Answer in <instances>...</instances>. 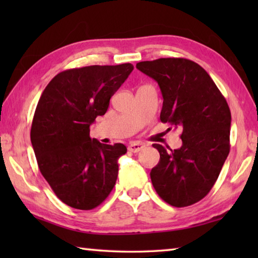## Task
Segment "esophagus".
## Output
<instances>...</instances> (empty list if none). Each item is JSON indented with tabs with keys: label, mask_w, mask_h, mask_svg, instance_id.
Here are the masks:
<instances>
[{
	"label": "esophagus",
	"mask_w": 258,
	"mask_h": 258,
	"mask_svg": "<svg viewBox=\"0 0 258 258\" xmlns=\"http://www.w3.org/2000/svg\"><path fill=\"white\" fill-rule=\"evenodd\" d=\"M146 146L143 145V143H141V142H132L128 146V150L132 151V152H139V151H141Z\"/></svg>",
	"instance_id": "34e87169"
}]
</instances>
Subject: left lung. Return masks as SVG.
<instances>
[{
    "instance_id": "obj_1",
    "label": "left lung",
    "mask_w": 258,
    "mask_h": 258,
    "mask_svg": "<svg viewBox=\"0 0 258 258\" xmlns=\"http://www.w3.org/2000/svg\"><path fill=\"white\" fill-rule=\"evenodd\" d=\"M158 83L163 94L160 120L182 128V147L152 145L160 159L150 172L159 197L174 207L202 200L215 184L230 151L231 112L207 72L183 58L137 63Z\"/></svg>"
}]
</instances>
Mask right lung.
Returning <instances> with one entry per match:
<instances>
[{"mask_svg":"<svg viewBox=\"0 0 258 258\" xmlns=\"http://www.w3.org/2000/svg\"><path fill=\"white\" fill-rule=\"evenodd\" d=\"M133 64L69 69L52 78L34 113L30 141L42 175L61 202L82 211L104 202L118 175L121 143L90 138V126L106 113L110 98Z\"/></svg>","mask_w":258,"mask_h":258,"instance_id":"add662e5","label":"right lung"}]
</instances>
